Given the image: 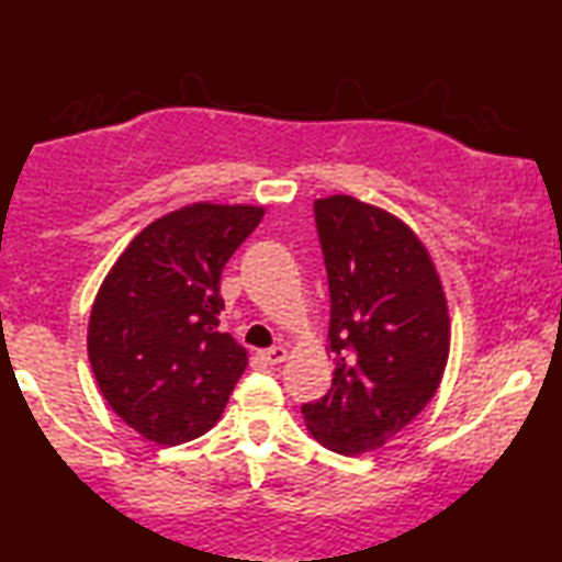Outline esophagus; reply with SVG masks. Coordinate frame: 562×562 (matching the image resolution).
Instances as JSON below:
<instances>
[{"instance_id":"1","label":"esophagus","mask_w":562,"mask_h":562,"mask_svg":"<svg viewBox=\"0 0 562 562\" xmlns=\"http://www.w3.org/2000/svg\"><path fill=\"white\" fill-rule=\"evenodd\" d=\"M263 360L268 366L283 363V360H286V348H283V345H273V348L263 350Z\"/></svg>"}]
</instances>
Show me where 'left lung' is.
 Segmentation results:
<instances>
[{
    "label": "left lung",
    "mask_w": 562,
    "mask_h": 562,
    "mask_svg": "<svg viewBox=\"0 0 562 562\" xmlns=\"http://www.w3.org/2000/svg\"><path fill=\"white\" fill-rule=\"evenodd\" d=\"M329 286L333 389L302 404L325 448H381L440 386L450 317L425 245L379 206L337 194L314 202Z\"/></svg>",
    "instance_id": "8db88e82"
}]
</instances>
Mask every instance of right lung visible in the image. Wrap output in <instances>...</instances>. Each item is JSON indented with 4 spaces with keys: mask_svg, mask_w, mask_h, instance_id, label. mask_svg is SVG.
Wrapping results in <instances>:
<instances>
[{
    "mask_svg": "<svg viewBox=\"0 0 562 562\" xmlns=\"http://www.w3.org/2000/svg\"><path fill=\"white\" fill-rule=\"evenodd\" d=\"M263 206L191 204L143 229L99 289L89 360L117 417L158 445L210 432L248 352L220 333L222 268Z\"/></svg>",
    "mask_w": 562,
    "mask_h": 562,
    "instance_id": "add662e5",
    "label": "right lung"
}]
</instances>
